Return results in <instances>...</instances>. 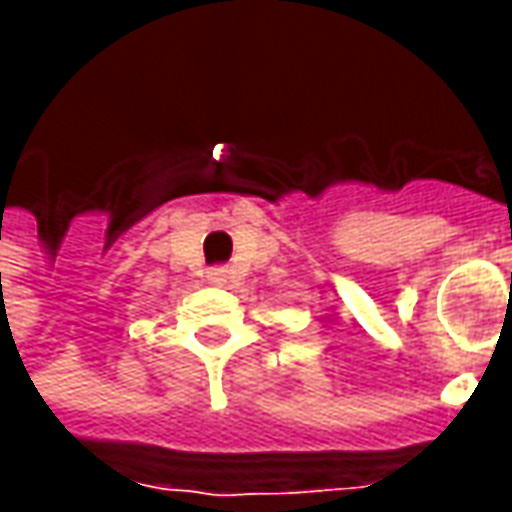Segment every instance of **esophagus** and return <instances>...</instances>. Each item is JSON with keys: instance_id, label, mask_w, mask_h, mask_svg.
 Here are the masks:
<instances>
[{"instance_id": "esophagus-1", "label": "esophagus", "mask_w": 512, "mask_h": 512, "mask_svg": "<svg viewBox=\"0 0 512 512\" xmlns=\"http://www.w3.org/2000/svg\"><path fill=\"white\" fill-rule=\"evenodd\" d=\"M208 279H211L213 285H224V282L230 279V271H227V268H213L211 274H208Z\"/></svg>"}]
</instances>
